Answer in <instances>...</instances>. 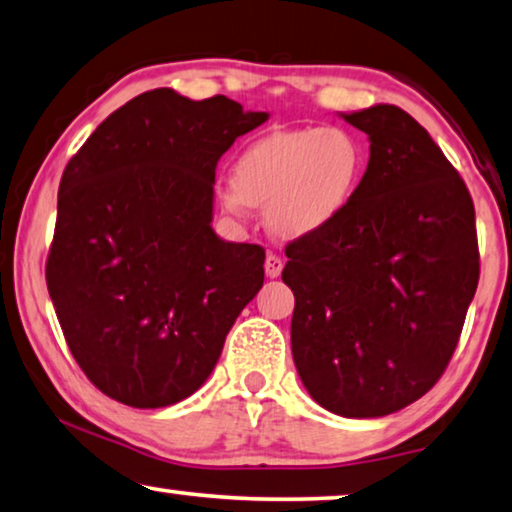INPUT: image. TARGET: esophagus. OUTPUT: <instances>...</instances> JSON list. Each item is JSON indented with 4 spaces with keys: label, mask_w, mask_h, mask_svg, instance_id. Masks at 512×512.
Segmentation results:
<instances>
[{
    "label": "esophagus",
    "mask_w": 512,
    "mask_h": 512,
    "mask_svg": "<svg viewBox=\"0 0 512 512\" xmlns=\"http://www.w3.org/2000/svg\"><path fill=\"white\" fill-rule=\"evenodd\" d=\"M281 270H284V261L277 254H268V258H265V274H268L270 279H277Z\"/></svg>",
    "instance_id": "34e87169"
}]
</instances>
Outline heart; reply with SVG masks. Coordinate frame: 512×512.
Returning <instances> with one entry per match:
<instances>
[{
  "mask_svg": "<svg viewBox=\"0 0 512 512\" xmlns=\"http://www.w3.org/2000/svg\"><path fill=\"white\" fill-rule=\"evenodd\" d=\"M365 175V150L339 127L270 133L238 154L233 182L219 189L226 210L265 207L274 233L305 238L342 217Z\"/></svg>",
  "mask_w": 512,
  "mask_h": 512,
  "instance_id": "1",
  "label": "heart"
}]
</instances>
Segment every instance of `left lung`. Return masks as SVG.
<instances>
[{
	"mask_svg": "<svg viewBox=\"0 0 512 512\" xmlns=\"http://www.w3.org/2000/svg\"><path fill=\"white\" fill-rule=\"evenodd\" d=\"M369 164L335 224L293 240L281 279L298 374L323 409L381 418L441 379L462 335L480 256L469 189L406 110L342 113Z\"/></svg>",
	"mask_w": 512,
	"mask_h": 512,
	"instance_id": "obj_1",
	"label": "left lung"
}]
</instances>
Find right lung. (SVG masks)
<instances>
[{
    "instance_id": "right-lung-1",
    "label": "right lung",
    "mask_w": 512,
    "mask_h": 512,
    "mask_svg": "<svg viewBox=\"0 0 512 512\" xmlns=\"http://www.w3.org/2000/svg\"><path fill=\"white\" fill-rule=\"evenodd\" d=\"M268 117L159 87L108 115L66 164L46 281L66 344L103 395L161 409L212 374L265 261L258 244L212 231L214 170Z\"/></svg>"
}]
</instances>
